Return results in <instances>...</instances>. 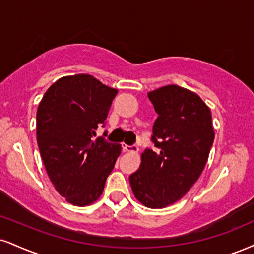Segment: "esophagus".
I'll return each mask as SVG.
<instances>
[{"mask_svg": "<svg viewBox=\"0 0 254 254\" xmlns=\"http://www.w3.org/2000/svg\"><path fill=\"white\" fill-rule=\"evenodd\" d=\"M122 146H123V150L127 151V152H133V154H136L137 151H138V148H137L136 145H127L125 143H123L122 144Z\"/></svg>", "mask_w": 254, "mask_h": 254, "instance_id": "esophagus-1", "label": "esophagus"}]
</instances>
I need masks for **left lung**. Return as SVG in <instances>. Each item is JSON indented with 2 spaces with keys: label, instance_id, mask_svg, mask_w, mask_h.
I'll return each mask as SVG.
<instances>
[{
  "label": "left lung",
  "instance_id": "obj_1",
  "mask_svg": "<svg viewBox=\"0 0 254 254\" xmlns=\"http://www.w3.org/2000/svg\"><path fill=\"white\" fill-rule=\"evenodd\" d=\"M158 117L151 139L157 150L145 149L138 170L129 177L131 189L149 208L177 202L197 181L214 140L212 112L193 91L166 85L148 92Z\"/></svg>",
  "mask_w": 254,
  "mask_h": 254
}]
</instances>
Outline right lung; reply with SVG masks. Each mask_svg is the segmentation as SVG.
Wrapping results in <instances>:
<instances>
[{
  "label": "right lung",
  "mask_w": 254,
  "mask_h": 254,
  "mask_svg": "<svg viewBox=\"0 0 254 254\" xmlns=\"http://www.w3.org/2000/svg\"><path fill=\"white\" fill-rule=\"evenodd\" d=\"M118 90L93 75H66L50 86L36 112V139L56 190L73 206L100 197L122 146L96 136Z\"/></svg>",
  "instance_id": "right-lung-1"
}]
</instances>
